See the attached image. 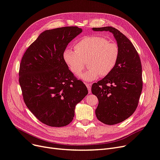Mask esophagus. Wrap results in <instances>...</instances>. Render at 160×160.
<instances>
[{"label": "esophagus", "instance_id": "obj_1", "mask_svg": "<svg viewBox=\"0 0 160 160\" xmlns=\"http://www.w3.org/2000/svg\"><path fill=\"white\" fill-rule=\"evenodd\" d=\"M85 85H86V87H87V88H88L89 93H91V87H90V85H89V84H88V83H86Z\"/></svg>", "mask_w": 160, "mask_h": 160}]
</instances>
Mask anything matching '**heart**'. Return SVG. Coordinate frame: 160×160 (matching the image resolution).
I'll return each mask as SVG.
<instances>
[{"label":"heart","mask_w":160,"mask_h":160,"mask_svg":"<svg viewBox=\"0 0 160 160\" xmlns=\"http://www.w3.org/2000/svg\"><path fill=\"white\" fill-rule=\"evenodd\" d=\"M75 49H65L63 59L75 75L81 73L85 68V62H88L89 69L79 77L88 82L97 79L100 75H109L115 68L120 55L117 42L100 36L83 37L76 43Z\"/></svg>","instance_id":"obj_1"}]
</instances>
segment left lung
Listing matches in <instances>:
<instances>
[{
	"label": "left lung",
	"instance_id": "obj_1",
	"mask_svg": "<svg viewBox=\"0 0 160 160\" xmlns=\"http://www.w3.org/2000/svg\"><path fill=\"white\" fill-rule=\"evenodd\" d=\"M93 30L112 32L119 47L115 68L91 87L92 93L99 100L97 118L105 124L115 125L129 118L137 109L143 88L142 62L132 42L119 30L112 27Z\"/></svg>",
	"mask_w": 160,
	"mask_h": 160
}]
</instances>
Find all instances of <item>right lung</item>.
<instances>
[{
	"instance_id": "1",
	"label": "right lung",
	"mask_w": 160,
	"mask_h": 160,
	"mask_svg": "<svg viewBox=\"0 0 160 160\" xmlns=\"http://www.w3.org/2000/svg\"><path fill=\"white\" fill-rule=\"evenodd\" d=\"M82 32L76 26L42 32L24 53L19 83L24 102L42 123L51 127L69 124L75 105L88 95L63 59L67 45Z\"/></svg>"
}]
</instances>
